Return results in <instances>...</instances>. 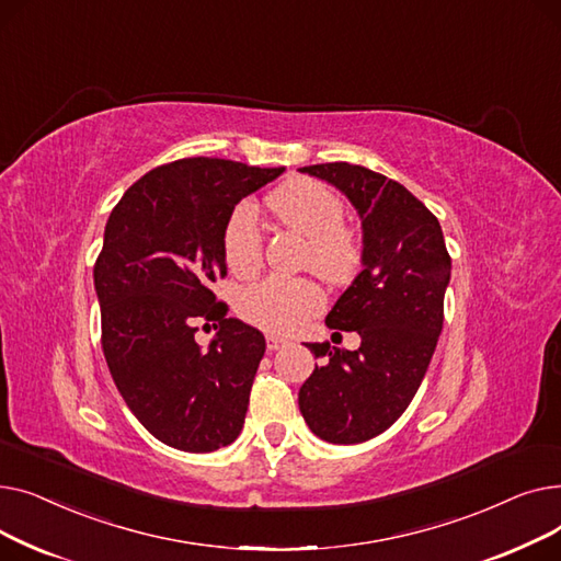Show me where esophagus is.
<instances>
[{
    "instance_id": "esophagus-1",
    "label": "esophagus",
    "mask_w": 561,
    "mask_h": 561,
    "mask_svg": "<svg viewBox=\"0 0 561 561\" xmlns=\"http://www.w3.org/2000/svg\"><path fill=\"white\" fill-rule=\"evenodd\" d=\"M288 341L286 339H279V336H265V345H268V350H279V347H284Z\"/></svg>"
}]
</instances>
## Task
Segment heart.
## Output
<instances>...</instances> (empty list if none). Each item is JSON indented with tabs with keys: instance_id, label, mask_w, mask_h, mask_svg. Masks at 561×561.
I'll use <instances>...</instances> for the list:
<instances>
[{
	"instance_id": "heart-1",
	"label": "heart",
	"mask_w": 561,
	"mask_h": 561,
	"mask_svg": "<svg viewBox=\"0 0 561 561\" xmlns=\"http://www.w3.org/2000/svg\"><path fill=\"white\" fill-rule=\"evenodd\" d=\"M268 206L288 229L307 236L305 265L322 279L341 284L359 271L362 236L343 220L345 206L334 191L313 180H293L268 197ZM222 254L227 268L239 277H250L261 268L263 233L252 202H241L229 214L222 229ZM322 305L325 293L318 282L271 275L241 293L239 313L265 332L290 334Z\"/></svg>"
}]
</instances>
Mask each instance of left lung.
Instances as JSON below:
<instances>
[{"label": "left lung", "instance_id": "obj_1", "mask_svg": "<svg viewBox=\"0 0 561 561\" xmlns=\"http://www.w3.org/2000/svg\"><path fill=\"white\" fill-rule=\"evenodd\" d=\"M355 206L364 229L362 273L336 300L330 330L357 332L359 350L307 343L322 359L298 402L330 444H362L389 430L414 400L444 330L453 261L427 206L385 174L345 161L305 165Z\"/></svg>", "mask_w": 561, "mask_h": 561}]
</instances>
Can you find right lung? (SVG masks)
Wrapping results in <instances>:
<instances>
[{
  "instance_id": "1",
  "label": "right lung",
  "mask_w": 561,
  "mask_h": 561,
  "mask_svg": "<svg viewBox=\"0 0 561 561\" xmlns=\"http://www.w3.org/2000/svg\"><path fill=\"white\" fill-rule=\"evenodd\" d=\"M284 168L193 157L142 174L115 204L95 261L102 350L140 425L184 453H214L241 434L265 352L259 330L227 318L211 284L227 275L222 229ZM217 339L194 343L196 322Z\"/></svg>"
}]
</instances>
